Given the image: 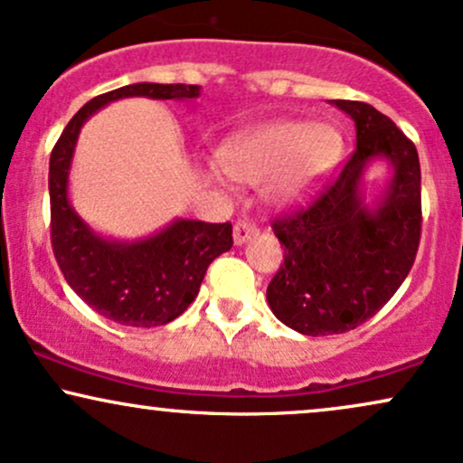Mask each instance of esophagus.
Masks as SVG:
<instances>
[{
	"label": "esophagus",
	"instance_id": "obj_1",
	"mask_svg": "<svg viewBox=\"0 0 463 463\" xmlns=\"http://www.w3.org/2000/svg\"><path fill=\"white\" fill-rule=\"evenodd\" d=\"M260 233V230L258 227L253 225V222H249V221H238L236 225H233V242L238 244V247H241V244H244V242H249L250 238H255Z\"/></svg>",
	"mask_w": 463,
	"mask_h": 463
}]
</instances>
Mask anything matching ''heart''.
<instances>
[{"label": "heart", "mask_w": 463, "mask_h": 463, "mask_svg": "<svg viewBox=\"0 0 463 463\" xmlns=\"http://www.w3.org/2000/svg\"><path fill=\"white\" fill-rule=\"evenodd\" d=\"M341 133L330 124L309 119H272L241 130L222 146L221 165L210 167V178L227 184L233 180L261 182V193L272 205L292 208L305 202L339 163Z\"/></svg>", "instance_id": "b5f03b06"}]
</instances>
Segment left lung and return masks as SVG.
Listing matches in <instances>:
<instances>
[{
  "instance_id": "8db88e82",
  "label": "left lung",
  "mask_w": 463,
  "mask_h": 463,
  "mask_svg": "<svg viewBox=\"0 0 463 463\" xmlns=\"http://www.w3.org/2000/svg\"><path fill=\"white\" fill-rule=\"evenodd\" d=\"M356 127V152L333 186L307 210L272 222L285 247L266 289L285 326L309 336L361 326L406 281L420 242V165L412 141L391 118L358 100H333ZM384 160L393 175L373 203L362 178Z\"/></svg>"
}]
</instances>
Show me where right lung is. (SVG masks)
Wrapping results in <instances>:
<instances>
[{"mask_svg": "<svg viewBox=\"0 0 463 463\" xmlns=\"http://www.w3.org/2000/svg\"><path fill=\"white\" fill-rule=\"evenodd\" d=\"M199 85L133 83L100 94L74 113L51 152V244L60 270L79 298L122 326L169 324L195 300L205 270L232 249V222L175 219L139 241H113L96 233L68 199V175L79 133L96 111L113 100H195Z\"/></svg>", "mask_w": 463, "mask_h": 463, "instance_id": "add662e5", "label": "right lung"}]
</instances>
